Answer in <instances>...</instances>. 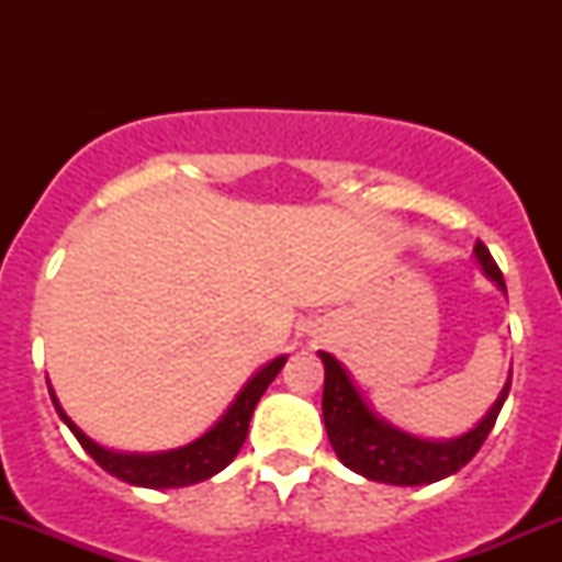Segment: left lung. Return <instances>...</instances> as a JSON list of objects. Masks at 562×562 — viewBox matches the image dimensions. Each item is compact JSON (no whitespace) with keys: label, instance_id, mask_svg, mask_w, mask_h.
<instances>
[{"label":"left lung","instance_id":"1","mask_svg":"<svg viewBox=\"0 0 562 562\" xmlns=\"http://www.w3.org/2000/svg\"><path fill=\"white\" fill-rule=\"evenodd\" d=\"M473 258L481 266V271L506 293V280H503L501 269L492 260L490 249L481 241H475ZM317 356H321L323 370H326V381H323V424H326L328 443H331L334 454L345 468L370 481H381V484H435V481L449 479L457 470H462L484 446L486 435L492 432L497 416H501L508 389H512V372H508V381L495 400V405L468 432L449 440L418 438L407 429L394 427L389 418H383L364 400V394H361L337 356L326 353V350H317Z\"/></svg>","mask_w":562,"mask_h":562}]
</instances>
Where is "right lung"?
<instances>
[{"label":"right lung","mask_w":562,"mask_h":562,"mask_svg":"<svg viewBox=\"0 0 562 562\" xmlns=\"http://www.w3.org/2000/svg\"><path fill=\"white\" fill-rule=\"evenodd\" d=\"M288 356H277L269 364L260 367L252 378L245 383V389L236 394V400L231 402L228 411L220 416V422L214 427H209L201 438L190 440L187 446L168 451H113L100 446L98 440L89 438L76 422L65 413V407L56 400L54 389H50V402H54L56 413H59L61 422L70 427V432L76 435L78 443L83 446L89 457L105 470V473L116 475L119 481L133 486H146V490H179V486L201 484V481L212 479L220 470L228 468L234 462V457L239 454V449L245 446L249 418H252L255 405L263 396V391L269 389V383L274 381L277 372L285 367Z\"/></svg>","instance_id":"1"}]
</instances>
